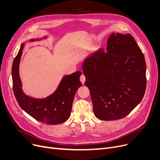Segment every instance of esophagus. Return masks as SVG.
<instances>
[{"label": "esophagus", "instance_id": "34e87169", "mask_svg": "<svg viewBox=\"0 0 160 160\" xmlns=\"http://www.w3.org/2000/svg\"><path fill=\"white\" fill-rule=\"evenodd\" d=\"M80 81H81L82 84H84V82H85V81H86V77H85V75H84V74H82V75L80 76Z\"/></svg>", "mask_w": 160, "mask_h": 160}]
</instances>
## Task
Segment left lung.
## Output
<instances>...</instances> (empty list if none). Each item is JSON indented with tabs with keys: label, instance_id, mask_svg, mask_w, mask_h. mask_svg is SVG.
Listing matches in <instances>:
<instances>
[{
	"label": "left lung",
	"instance_id": "left-lung-1",
	"mask_svg": "<svg viewBox=\"0 0 160 160\" xmlns=\"http://www.w3.org/2000/svg\"><path fill=\"white\" fill-rule=\"evenodd\" d=\"M82 69L94 114L100 120L124 118L144 97L145 57L130 33H112L107 41V51L99 48L92 53Z\"/></svg>",
	"mask_w": 160,
	"mask_h": 160
}]
</instances>
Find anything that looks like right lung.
Instances as JSON below:
<instances>
[{
  "label": "right lung",
  "mask_w": 160,
  "mask_h": 160,
  "mask_svg": "<svg viewBox=\"0 0 160 160\" xmlns=\"http://www.w3.org/2000/svg\"><path fill=\"white\" fill-rule=\"evenodd\" d=\"M23 47L24 44H21L12 69L13 90L17 101L24 112L39 122L48 124H58L65 122L70 116L76 92L82 85L80 81L82 72L77 71L65 76L56 91L45 98L30 97L23 93L19 73Z\"/></svg>",
  "instance_id": "right-lung-1"
}]
</instances>
